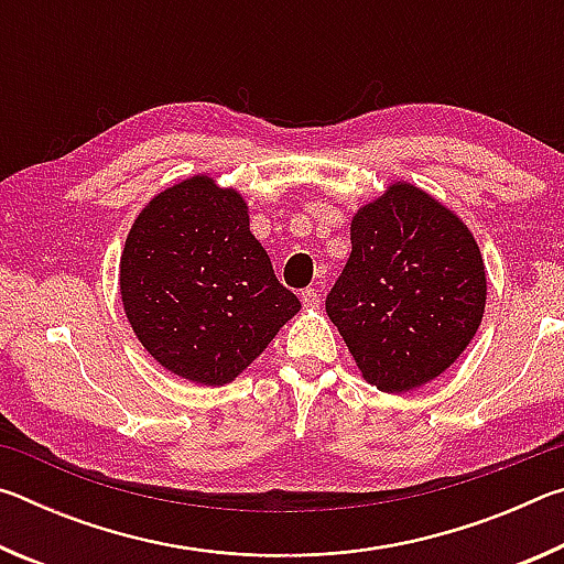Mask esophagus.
<instances>
[{"label": "esophagus", "instance_id": "esophagus-1", "mask_svg": "<svg viewBox=\"0 0 564 564\" xmlns=\"http://www.w3.org/2000/svg\"><path fill=\"white\" fill-rule=\"evenodd\" d=\"M301 301H303L305 308H318L321 295H318L316 289H305V291H301Z\"/></svg>", "mask_w": 564, "mask_h": 564}]
</instances>
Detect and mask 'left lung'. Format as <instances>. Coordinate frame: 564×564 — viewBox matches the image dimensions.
Here are the masks:
<instances>
[{"instance_id": "left-lung-1", "label": "left lung", "mask_w": 564, "mask_h": 564, "mask_svg": "<svg viewBox=\"0 0 564 564\" xmlns=\"http://www.w3.org/2000/svg\"><path fill=\"white\" fill-rule=\"evenodd\" d=\"M350 243L328 318L370 386L408 393L451 368L480 326V248L460 218L410 184L362 206Z\"/></svg>"}]
</instances>
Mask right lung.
<instances>
[{
	"label": "right lung",
	"mask_w": 564,
	"mask_h": 564,
	"mask_svg": "<svg viewBox=\"0 0 564 564\" xmlns=\"http://www.w3.org/2000/svg\"><path fill=\"white\" fill-rule=\"evenodd\" d=\"M119 285L141 346L204 386L231 383L301 311L248 228L243 198L208 176L149 202L123 246Z\"/></svg>",
	"instance_id": "obj_1"
}]
</instances>
